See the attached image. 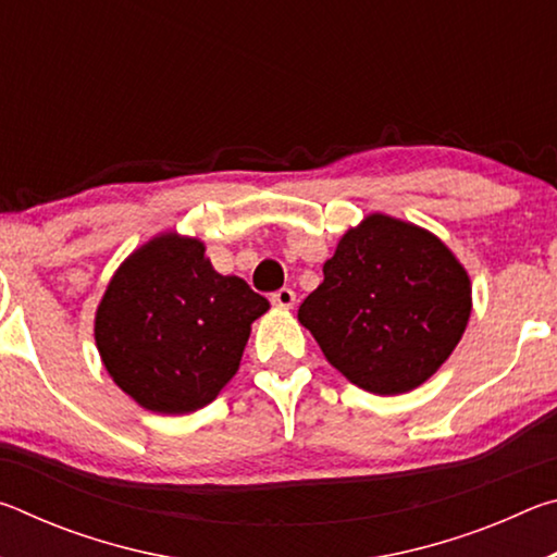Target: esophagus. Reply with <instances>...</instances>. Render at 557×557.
Instances as JSON below:
<instances>
[{
  "label": "esophagus",
  "instance_id": "esophagus-1",
  "mask_svg": "<svg viewBox=\"0 0 557 557\" xmlns=\"http://www.w3.org/2000/svg\"><path fill=\"white\" fill-rule=\"evenodd\" d=\"M270 299H272V305L280 307V309H292V307H295V301H297V295L289 287H282Z\"/></svg>",
  "mask_w": 557,
  "mask_h": 557
}]
</instances>
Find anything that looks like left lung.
Masks as SVG:
<instances>
[{
	"mask_svg": "<svg viewBox=\"0 0 557 557\" xmlns=\"http://www.w3.org/2000/svg\"><path fill=\"white\" fill-rule=\"evenodd\" d=\"M469 314L471 280L455 252L420 225L369 213L342 235L297 319L358 388L400 395L437 373Z\"/></svg>",
	"mask_w": 557,
	"mask_h": 557,
	"instance_id": "1",
	"label": "left lung"
}]
</instances>
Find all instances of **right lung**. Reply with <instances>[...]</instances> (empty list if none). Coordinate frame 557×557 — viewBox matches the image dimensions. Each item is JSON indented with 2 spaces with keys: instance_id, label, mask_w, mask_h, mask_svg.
I'll use <instances>...</instances> for the list:
<instances>
[{
  "instance_id": "right-lung-1",
  "label": "right lung",
  "mask_w": 557,
  "mask_h": 557,
  "mask_svg": "<svg viewBox=\"0 0 557 557\" xmlns=\"http://www.w3.org/2000/svg\"><path fill=\"white\" fill-rule=\"evenodd\" d=\"M270 301L219 275L206 245L164 231L110 277L96 312L100 361L132 400L159 414L203 408L235 373Z\"/></svg>"
}]
</instances>
